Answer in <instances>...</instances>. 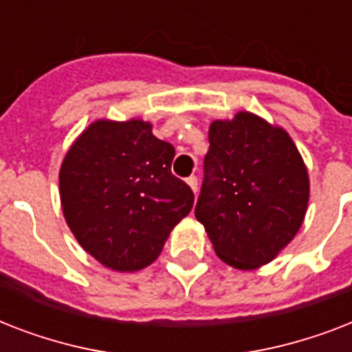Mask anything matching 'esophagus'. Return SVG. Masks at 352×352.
<instances>
[{"mask_svg":"<svg viewBox=\"0 0 352 352\" xmlns=\"http://www.w3.org/2000/svg\"><path fill=\"white\" fill-rule=\"evenodd\" d=\"M186 182L188 184H190V188H192L193 190V193H197L199 192V181H197V177L195 175H190L186 179Z\"/></svg>","mask_w":352,"mask_h":352,"instance_id":"obj_1","label":"esophagus"}]
</instances>
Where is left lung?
Segmentation results:
<instances>
[{"label": "left lung", "mask_w": 352, "mask_h": 352, "mask_svg": "<svg viewBox=\"0 0 352 352\" xmlns=\"http://www.w3.org/2000/svg\"><path fill=\"white\" fill-rule=\"evenodd\" d=\"M195 217L230 267L252 270L272 261L300 230L309 175L281 127L252 113L212 122Z\"/></svg>", "instance_id": "8db88e82"}]
</instances>
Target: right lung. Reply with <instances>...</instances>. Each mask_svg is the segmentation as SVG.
<instances>
[{
    "mask_svg": "<svg viewBox=\"0 0 352 352\" xmlns=\"http://www.w3.org/2000/svg\"><path fill=\"white\" fill-rule=\"evenodd\" d=\"M175 148L142 120H96L63 159L60 197L69 228L107 268L135 272L159 257L193 206L171 173Z\"/></svg>",
    "mask_w": 352,
    "mask_h": 352,
    "instance_id": "right-lung-1",
    "label": "right lung"
}]
</instances>
